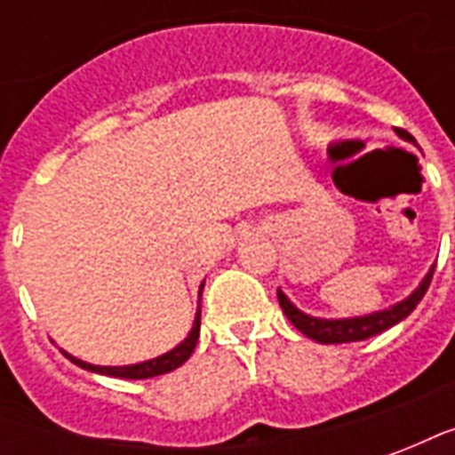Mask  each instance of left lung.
I'll return each mask as SVG.
<instances>
[{"mask_svg": "<svg viewBox=\"0 0 455 455\" xmlns=\"http://www.w3.org/2000/svg\"><path fill=\"white\" fill-rule=\"evenodd\" d=\"M404 140H414L411 133H407L404 129H397ZM436 267V266H434ZM434 267H431L427 277L421 280V285L411 292L407 299H402L400 305L390 307V309H382V312H375V315L368 316H353V319H316V316H309L305 312H299L290 299H287L280 290H277V302L283 307L285 316L292 322V324L302 331L309 339H315L319 343H351V341H365L375 334H382L385 329H390L402 319L414 312V307L419 305L421 297L427 295V290L431 285V277H434Z\"/></svg>", "mask_w": 455, "mask_h": 455, "instance_id": "obj_1", "label": "left lung"}]
</instances>
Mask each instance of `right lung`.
Segmentation results:
<instances>
[{
  "instance_id": "obj_1",
  "label": "right lung",
  "mask_w": 455,
  "mask_h": 455,
  "mask_svg": "<svg viewBox=\"0 0 455 455\" xmlns=\"http://www.w3.org/2000/svg\"><path fill=\"white\" fill-rule=\"evenodd\" d=\"M202 295V292H199ZM199 316L202 312H197V319H195V326H192V331L185 341L180 343L178 348H172L165 355H158V358H153V361L146 363H136V365H119V368H107V365H92V363H84L80 358H73L70 353H65L75 365H80L84 371H92L100 372V375H112V378H126V380H143V378H156V375H163V372H170L180 368L182 363L188 361L192 351H195V346H197L199 339Z\"/></svg>"
}]
</instances>
